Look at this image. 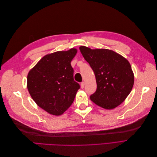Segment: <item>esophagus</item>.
Returning <instances> with one entry per match:
<instances>
[{"mask_svg": "<svg viewBox=\"0 0 157 157\" xmlns=\"http://www.w3.org/2000/svg\"><path fill=\"white\" fill-rule=\"evenodd\" d=\"M84 86H85V84L84 82H82L81 83H80V87H81V88H84Z\"/></svg>", "mask_w": 157, "mask_h": 157, "instance_id": "obj_1", "label": "esophagus"}]
</instances>
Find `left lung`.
<instances>
[{
	"label": "left lung",
	"instance_id": "1",
	"mask_svg": "<svg viewBox=\"0 0 157 157\" xmlns=\"http://www.w3.org/2000/svg\"><path fill=\"white\" fill-rule=\"evenodd\" d=\"M79 49L96 77L97 89L90 99L106 109L121 105L130 93L134 82L128 61L111 50H92L84 46Z\"/></svg>",
	"mask_w": 157,
	"mask_h": 157
}]
</instances>
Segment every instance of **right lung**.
I'll list each match as a JSON object with an SVG mask.
<instances>
[{"mask_svg": "<svg viewBox=\"0 0 157 157\" xmlns=\"http://www.w3.org/2000/svg\"><path fill=\"white\" fill-rule=\"evenodd\" d=\"M77 52V49L71 48L47 54L28 73L27 89L31 98L51 115H62L80 88L74 80L71 65Z\"/></svg>", "mask_w": 157, "mask_h": 157, "instance_id": "obj_1", "label": "right lung"}]
</instances>
